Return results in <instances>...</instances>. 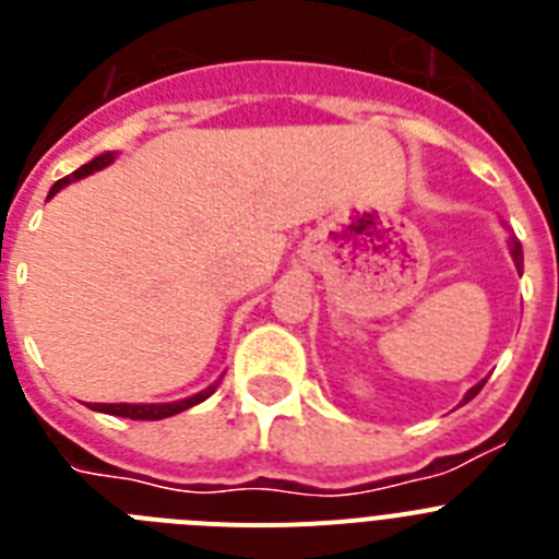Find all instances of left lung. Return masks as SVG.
I'll return each instance as SVG.
<instances>
[{
  "mask_svg": "<svg viewBox=\"0 0 559 559\" xmlns=\"http://www.w3.org/2000/svg\"><path fill=\"white\" fill-rule=\"evenodd\" d=\"M510 254H512V260H515V269H518V274H523V249H521V243H518V237H510ZM481 386H484V380H481V383H476V386H473L471 392L464 394V400H462V403H467V400H473V397H476V394L481 392Z\"/></svg>",
  "mask_w": 559,
  "mask_h": 559,
  "instance_id": "left-lung-1",
  "label": "left lung"
}]
</instances>
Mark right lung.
<instances>
[{"label":"right lung","instance_id":"obj_1","mask_svg":"<svg viewBox=\"0 0 559 559\" xmlns=\"http://www.w3.org/2000/svg\"><path fill=\"white\" fill-rule=\"evenodd\" d=\"M114 156L117 153H103V156H95V159L88 162V165L78 167L72 176H63V179H58L56 185L49 187V195L47 201L56 195V192H61L63 187L72 185V181H81L86 179V176H92V173L103 170V167H108L114 162ZM221 380H215V383H210L206 389H201L199 394H192V397H185V400H176V403H95V412H103V414H114V417H131V419H165V417H173V414L179 412H187V408L199 406V403H204L206 397H210L215 389H218Z\"/></svg>","mask_w":559,"mask_h":559}]
</instances>
